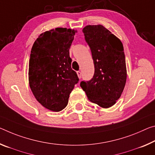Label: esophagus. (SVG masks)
Here are the masks:
<instances>
[{
  "label": "esophagus",
  "instance_id": "obj_1",
  "mask_svg": "<svg viewBox=\"0 0 155 155\" xmlns=\"http://www.w3.org/2000/svg\"><path fill=\"white\" fill-rule=\"evenodd\" d=\"M77 73V75H78V78H79V79H80V78H81V72L80 71H78Z\"/></svg>",
  "mask_w": 155,
  "mask_h": 155
}]
</instances>
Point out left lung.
I'll use <instances>...</instances> for the list:
<instances>
[{
    "instance_id": "left-lung-1",
    "label": "left lung",
    "mask_w": 155,
    "mask_h": 155,
    "mask_svg": "<svg viewBox=\"0 0 155 155\" xmlns=\"http://www.w3.org/2000/svg\"><path fill=\"white\" fill-rule=\"evenodd\" d=\"M94 65L92 79L80 83L91 102L104 108L116 104L127 78L126 58L121 41L101 25L83 29Z\"/></svg>"
}]
</instances>
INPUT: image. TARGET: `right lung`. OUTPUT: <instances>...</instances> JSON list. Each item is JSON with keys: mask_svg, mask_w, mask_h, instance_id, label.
<instances>
[{"mask_svg": "<svg viewBox=\"0 0 155 155\" xmlns=\"http://www.w3.org/2000/svg\"><path fill=\"white\" fill-rule=\"evenodd\" d=\"M77 30L58 28L41 34L31 48L29 83L45 108L59 112L67 106L78 76L71 68L70 46Z\"/></svg>", "mask_w": 155, "mask_h": 155, "instance_id": "1", "label": "right lung"}]
</instances>
